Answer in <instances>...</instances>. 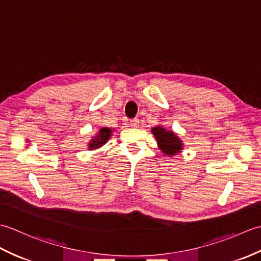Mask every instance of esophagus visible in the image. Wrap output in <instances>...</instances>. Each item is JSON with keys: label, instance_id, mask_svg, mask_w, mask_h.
<instances>
[{"label": "esophagus", "instance_id": "1", "mask_svg": "<svg viewBox=\"0 0 261 261\" xmlns=\"http://www.w3.org/2000/svg\"><path fill=\"white\" fill-rule=\"evenodd\" d=\"M130 125H131L132 127H138V126H139V119L135 118V119L130 120Z\"/></svg>", "mask_w": 261, "mask_h": 261}]
</instances>
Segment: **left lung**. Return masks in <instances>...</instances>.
<instances>
[{
  "instance_id": "8db88e82",
  "label": "left lung",
  "mask_w": 261,
  "mask_h": 261,
  "mask_svg": "<svg viewBox=\"0 0 261 261\" xmlns=\"http://www.w3.org/2000/svg\"><path fill=\"white\" fill-rule=\"evenodd\" d=\"M151 132L157 141L158 148L166 156L173 157L181 152L184 143L173 130H167L163 125L151 127Z\"/></svg>"
}]
</instances>
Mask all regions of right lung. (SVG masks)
<instances>
[{"instance_id": "obj_1", "label": "right lung", "mask_w": 261, "mask_h": 261, "mask_svg": "<svg viewBox=\"0 0 261 261\" xmlns=\"http://www.w3.org/2000/svg\"><path fill=\"white\" fill-rule=\"evenodd\" d=\"M113 130L110 127H102L99 129L95 136L92 137V139L88 141V150H95V149L101 148L105 143L109 141V139L112 136Z\"/></svg>"}]
</instances>
